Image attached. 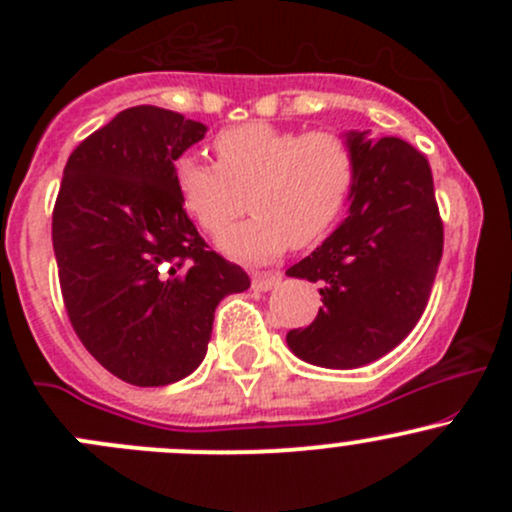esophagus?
<instances>
[{
    "label": "esophagus",
    "mask_w": 512,
    "mask_h": 512,
    "mask_svg": "<svg viewBox=\"0 0 512 512\" xmlns=\"http://www.w3.org/2000/svg\"><path fill=\"white\" fill-rule=\"evenodd\" d=\"M280 282H282L280 272H257V275H252V287L260 289V292L275 289Z\"/></svg>",
    "instance_id": "1"
}]
</instances>
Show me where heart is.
<instances>
[{"label": "heart", "instance_id": "heart-1", "mask_svg": "<svg viewBox=\"0 0 512 512\" xmlns=\"http://www.w3.org/2000/svg\"><path fill=\"white\" fill-rule=\"evenodd\" d=\"M213 148L218 165L198 156L175 160V188L210 235L223 232L250 200V218L218 240L232 260L267 262L287 245H314L352 198L356 158L337 133L245 123L220 131Z\"/></svg>", "mask_w": 512, "mask_h": 512}]
</instances>
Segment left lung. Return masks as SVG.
Masks as SVG:
<instances>
[{
	"label": "left lung",
	"instance_id": "8db88e82",
	"mask_svg": "<svg viewBox=\"0 0 512 512\" xmlns=\"http://www.w3.org/2000/svg\"><path fill=\"white\" fill-rule=\"evenodd\" d=\"M356 183L342 225L289 277L317 282L324 307L287 332L294 356L324 369H356L409 337L428 304L443 252L428 160L401 138L349 131Z\"/></svg>",
	"mask_w": 512,
	"mask_h": 512
}]
</instances>
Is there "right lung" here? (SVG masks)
I'll list each match as a JSON object with an SVG mask.
<instances>
[{
  "label": "right lung",
  "mask_w": 512,
  "mask_h": 512,
  "mask_svg": "<svg viewBox=\"0 0 512 512\" xmlns=\"http://www.w3.org/2000/svg\"><path fill=\"white\" fill-rule=\"evenodd\" d=\"M205 133L175 111L133 106L66 160L51 220L66 312L98 364L133 386L193 374L220 299L250 287L208 250L175 188V160Z\"/></svg>",
  "instance_id": "right-lung-1"
}]
</instances>
